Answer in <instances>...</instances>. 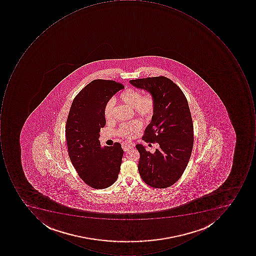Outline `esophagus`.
Returning <instances> with one entry per match:
<instances>
[{"instance_id":"34e87169","label":"esophagus","mask_w":256,"mask_h":256,"mask_svg":"<svg viewBox=\"0 0 256 256\" xmlns=\"http://www.w3.org/2000/svg\"><path fill=\"white\" fill-rule=\"evenodd\" d=\"M134 146H136L134 143L130 142H126V143H123V144H122V148L124 149V152H128V150H130V149L134 148Z\"/></svg>"}]
</instances>
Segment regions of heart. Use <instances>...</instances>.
<instances>
[{
    "mask_svg": "<svg viewBox=\"0 0 256 256\" xmlns=\"http://www.w3.org/2000/svg\"><path fill=\"white\" fill-rule=\"evenodd\" d=\"M119 99L128 107L134 108L138 116L144 118H150L154 108V100L150 94L142 96V93L138 90L133 88H127L122 92L119 96ZM114 102L110 99L106 103L104 108V117L107 120L112 118V110L114 107ZM143 124L139 120H134L128 123H124L119 128V136L124 138H134L137 136L138 132L142 128Z\"/></svg>",
    "mask_w": 256,
    "mask_h": 256,
    "instance_id": "1",
    "label": "heart"
}]
</instances>
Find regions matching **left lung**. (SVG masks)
Listing matches in <instances>:
<instances>
[{
    "instance_id": "8db88e82",
    "label": "left lung",
    "mask_w": 256,
    "mask_h": 256,
    "mask_svg": "<svg viewBox=\"0 0 256 256\" xmlns=\"http://www.w3.org/2000/svg\"><path fill=\"white\" fill-rule=\"evenodd\" d=\"M129 82L154 100L152 120L142 139L157 142L159 148L152 154L142 144L136 146L139 174L152 187H170L182 176L192 152L194 128L187 99L180 88L163 76Z\"/></svg>"
}]
</instances>
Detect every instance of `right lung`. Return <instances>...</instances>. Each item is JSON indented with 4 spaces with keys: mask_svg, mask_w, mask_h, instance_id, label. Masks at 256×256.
Returning <instances> with one entry per match:
<instances>
[{
    "mask_svg": "<svg viewBox=\"0 0 256 256\" xmlns=\"http://www.w3.org/2000/svg\"><path fill=\"white\" fill-rule=\"evenodd\" d=\"M124 86L110 80H92L70 106L66 134L69 157L80 178L94 188H106L116 182L124 150L118 142L100 147V128L106 124V103Z\"/></svg>",
    "mask_w": 256,
    "mask_h": 256,
    "instance_id": "obj_1",
    "label": "right lung"
}]
</instances>
